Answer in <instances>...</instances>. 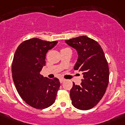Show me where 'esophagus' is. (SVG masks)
<instances>
[{"instance_id":"obj_1","label":"esophagus","mask_w":125,"mask_h":125,"mask_svg":"<svg viewBox=\"0 0 125 125\" xmlns=\"http://www.w3.org/2000/svg\"><path fill=\"white\" fill-rule=\"evenodd\" d=\"M60 81L61 83H62V82H63L65 81V79H63V78H60Z\"/></svg>"}]
</instances>
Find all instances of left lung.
<instances>
[{"mask_svg": "<svg viewBox=\"0 0 125 125\" xmlns=\"http://www.w3.org/2000/svg\"><path fill=\"white\" fill-rule=\"evenodd\" d=\"M77 52L74 70L82 71L80 85H73L70 97L73 106L87 110L98 104L104 95L109 82V68L104 53L96 41L82 36L65 41Z\"/></svg>", "mask_w": 125, "mask_h": 125, "instance_id": "8db88e82", "label": "left lung"}]
</instances>
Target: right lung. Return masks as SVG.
Returning <instances> with one entry per match:
<instances>
[{"label": "right lung", "mask_w": 125, "mask_h": 125, "mask_svg": "<svg viewBox=\"0 0 125 125\" xmlns=\"http://www.w3.org/2000/svg\"><path fill=\"white\" fill-rule=\"evenodd\" d=\"M58 42L32 38L21 43L15 52L11 72L18 93L26 104L36 109H45L55 102L60 82L40 74L45 65L46 54Z\"/></svg>", "instance_id": "right-lung-1"}]
</instances>
